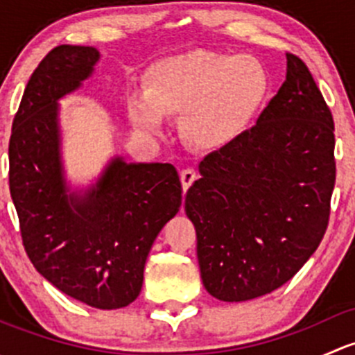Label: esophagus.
I'll use <instances>...</instances> for the list:
<instances>
[{
  "label": "esophagus",
  "instance_id": "1",
  "mask_svg": "<svg viewBox=\"0 0 355 355\" xmlns=\"http://www.w3.org/2000/svg\"><path fill=\"white\" fill-rule=\"evenodd\" d=\"M196 178H198V175H196V171L192 170V168H185V170H182L180 182H182V189H184V192L187 191L192 184H194Z\"/></svg>",
  "mask_w": 355,
  "mask_h": 355
}]
</instances>
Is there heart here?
<instances>
[{
    "label": "heart",
    "mask_w": 355,
    "mask_h": 355,
    "mask_svg": "<svg viewBox=\"0 0 355 355\" xmlns=\"http://www.w3.org/2000/svg\"><path fill=\"white\" fill-rule=\"evenodd\" d=\"M146 92L132 94L127 113L135 130L161 135L168 114L185 113L187 137L200 148H221L244 132L268 92V75L250 56L196 49L170 56L146 75Z\"/></svg>",
    "instance_id": "obj_1"
}]
</instances>
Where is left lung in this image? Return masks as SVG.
<instances>
[{"label": "left lung", "mask_w": 355, "mask_h": 355, "mask_svg": "<svg viewBox=\"0 0 355 355\" xmlns=\"http://www.w3.org/2000/svg\"><path fill=\"white\" fill-rule=\"evenodd\" d=\"M331 111L306 63L287 53V78L256 125L199 164L185 196L204 288L225 302L273 292L320 245L335 187Z\"/></svg>", "instance_id": "left-lung-1"}]
</instances>
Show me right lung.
<instances>
[{
	"mask_svg": "<svg viewBox=\"0 0 355 355\" xmlns=\"http://www.w3.org/2000/svg\"><path fill=\"white\" fill-rule=\"evenodd\" d=\"M101 55L62 44L25 87L10 137V194L25 252L56 288L96 309H120L141 293L144 264L161 228L182 206L170 163L113 156L87 189L67 182L58 101L78 91Z\"/></svg>",
	"mask_w": 355,
	"mask_h": 355,
	"instance_id": "obj_1",
	"label": "right lung"
}]
</instances>
